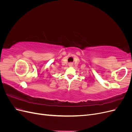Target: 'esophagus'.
<instances>
[{"label": "esophagus", "instance_id": "34e87169", "mask_svg": "<svg viewBox=\"0 0 132 132\" xmlns=\"http://www.w3.org/2000/svg\"><path fill=\"white\" fill-rule=\"evenodd\" d=\"M69 65L70 66H72V65H73V64H72V63H69Z\"/></svg>", "mask_w": 132, "mask_h": 132}]
</instances>
